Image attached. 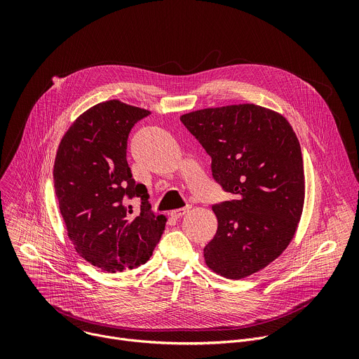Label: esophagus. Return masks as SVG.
I'll list each match as a JSON object with an SVG mask.
<instances>
[{
  "instance_id": "34e87169",
  "label": "esophagus",
  "mask_w": 359,
  "mask_h": 359,
  "mask_svg": "<svg viewBox=\"0 0 359 359\" xmlns=\"http://www.w3.org/2000/svg\"><path fill=\"white\" fill-rule=\"evenodd\" d=\"M190 209H191L190 206H186V208H182V209L172 210V212H170V216H172L173 219H180V217H183L186 213H189Z\"/></svg>"
}]
</instances>
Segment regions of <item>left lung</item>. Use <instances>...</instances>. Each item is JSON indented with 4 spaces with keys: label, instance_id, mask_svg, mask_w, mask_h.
<instances>
[{
    "label": "left lung",
    "instance_id": "left-lung-1",
    "mask_svg": "<svg viewBox=\"0 0 359 359\" xmlns=\"http://www.w3.org/2000/svg\"><path fill=\"white\" fill-rule=\"evenodd\" d=\"M210 158L212 173L236 198L215 204L217 231L204 262L240 280L273 263L297 231L305 197L299 142L278 112L240 104L180 116Z\"/></svg>",
    "mask_w": 359,
    "mask_h": 359
}]
</instances>
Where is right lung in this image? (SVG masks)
<instances>
[{"label": "right lung", "instance_id": "obj_1", "mask_svg": "<svg viewBox=\"0 0 359 359\" xmlns=\"http://www.w3.org/2000/svg\"><path fill=\"white\" fill-rule=\"evenodd\" d=\"M149 114L118 99L100 102L75 119L57 150L54 186L68 237L82 259L108 273L144 264L168 220L153 215L126 161L129 132ZM135 196L137 214L128 204Z\"/></svg>", "mask_w": 359, "mask_h": 359}]
</instances>
